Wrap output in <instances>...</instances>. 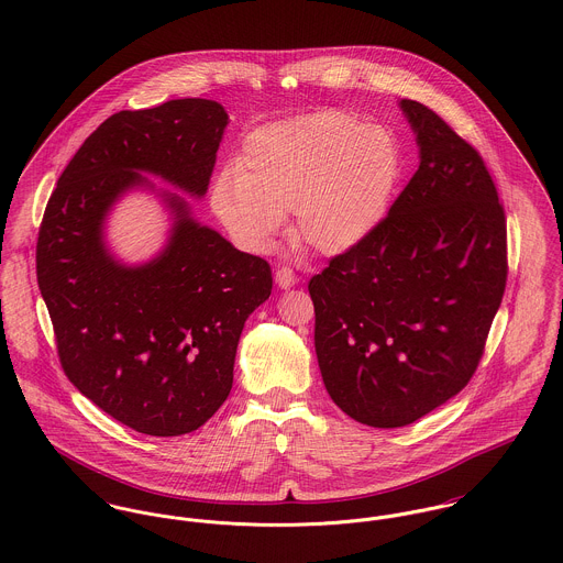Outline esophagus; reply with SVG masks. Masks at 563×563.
<instances>
[{"label":"esophagus","instance_id":"obj_1","mask_svg":"<svg viewBox=\"0 0 563 563\" xmlns=\"http://www.w3.org/2000/svg\"><path fill=\"white\" fill-rule=\"evenodd\" d=\"M275 282H277V286H279V288L288 290V288H292V286L299 282V277H297V273H295L292 268L282 266V268H277V271H275Z\"/></svg>","mask_w":563,"mask_h":563}]
</instances>
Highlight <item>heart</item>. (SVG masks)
<instances>
[{"label": "heart", "mask_w": 563, "mask_h": 563, "mask_svg": "<svg viewBox=\"0 0 563 563\" xmlns=\"http://www.w3.org/2000/svg\"><path fill=\"white\" fill-rule=\"evenodd\" d=\"M401 170V145L388 128L317 112L251 132L239 168L225 166L214 177L210 208L246 253H266L286 212H295L297 241L340 255L384 223Z\"/></svg>", "instance_id": "1"}]
</instances>
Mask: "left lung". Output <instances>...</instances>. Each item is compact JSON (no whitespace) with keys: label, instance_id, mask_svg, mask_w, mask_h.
Instances as JSON below:
<instances>
[{"label":"left lung","instance_id":"1","mask_svg":"<svg viewBox=\"0 0 563 563\" xmlns=\"http://www.w3.org/2000/svg\"><path fill=\"white\" fill-rule=\"evenodd\" d=\"M420 164L384 223L308 284L322 382L353 420L395 429L479 366L507 282V225L479 152L401 99Z\"/></svg>","mask_w":563,"mask_h":563}]
</instances>
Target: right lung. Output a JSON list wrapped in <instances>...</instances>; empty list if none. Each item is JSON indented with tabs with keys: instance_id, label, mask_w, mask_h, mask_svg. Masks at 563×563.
Returning <instances> with one entry per match:
<instances>
[{
	"instance_id": "obj_1",
	"label": "right lung",
	"mask_w": 563,
	"mask_h": 563,
	"mask_svg": "<svg viewBox=\"0 0 563 563\" xmlns=\"http://www.w3.org/2000/svg\"><path fill=\"white\" fill-rule=\"evenodd\" d=\"M228 112L212 99H170L106 119L63 170L36 242V279L65 375L86 399L139 433L199 429L225 402L249 314L271 297L266 260L197 223L158 190L173 225L161 253L123 264L106 219L145 173L201 199Z\"/></svg>"
}]
</instances>
